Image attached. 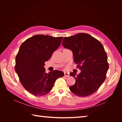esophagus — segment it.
Returning a JSON list of instances; mask_svg holds the SVG:
<instances>
[{
  "mask_svg": "<svg viewBox=\"0 0 122 122\" xmlns=\"http://www.w3.org/2000/svg\"><path fill=\"white\" fill-rule=\"evenodd\" d=\"M64 76H66V77H69V73H68V72H64Z\"/></svg>",
  "mask_w": 122,
  "mask_h": 122,
  "instance_id": "34e87169",
  "label": "esophagus"
}]
</instances>
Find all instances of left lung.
Wrapping results in <instances>:
<instances>
[{
    "label": "left lung",
    "instance_id": "8db88e82",
    "mask_svg": "<svg viewBox=\"0 0 122 122\" xmlns=\"http://www.w3.org/2000/svg\"><path fill=\"white\" fill-rule=\"evenodd\" d=\"M62 41L64 47L72 51L74 62L81 71L77 75L70 73L76 80L70 90L80 97L92 94L105 81L108 69L107 54L103 45L85 33L64 37Z\"/></svg>",
    "mask_w": 122,
    "mask_h": 122
}]
</instances>
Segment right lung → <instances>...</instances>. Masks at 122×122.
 Listing matches in <instances>:
<instances>
[{"label":"right lung","instance_id":"obj_1","mask_svg":"<svg viewBox=\"0 0 122 122\" xmlns=\"http://www.w3.org/2000/svg\"><path fill=\"white\" fill-rule=\"evenodd\" d=\"M62 37L37 35L28 38L20 46L15 57V71L22 85L33 95H45L52 89L63 72L54 70L46 73V61L60 46Z\"/></svg>","mask_w":122,"mask_h":122}]
</instances>
